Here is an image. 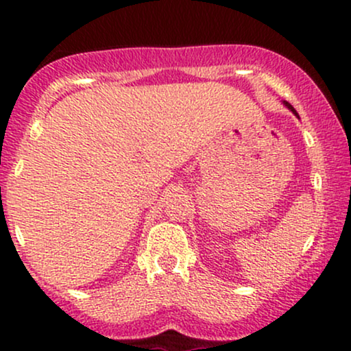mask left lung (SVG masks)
I'll return each mask as SVG.
<instances>
[{
    "instance_id": "obj_1",
    "label": "left lung",
    "mask_w": 351,
    "mask_h": 351,
    "mask_svg": "<svg viewBox=\"0 0 351 351\" xmlns=\"http://www.w3.org/2000/svg\"><path fill=\"white\" fill-rule=\"evenodd\" d=\"M285 104V107H287V108H291V110L293 112V114H295L297 117H299V114H297V112H295V108H293L292 106H291V104H289V102H284Z\"/></svg>"
}]
</instances>
